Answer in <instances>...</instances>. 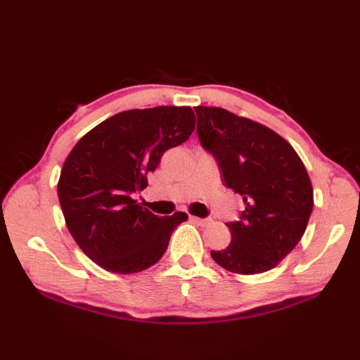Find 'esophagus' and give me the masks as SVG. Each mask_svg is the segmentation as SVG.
Listing matches in <instances>:
<instances>
[{
    "instance_id": "34e87169",
    "label": "esophagus",
    "mask_w": 360,
    "mask_h": 360,
    "mask_svg": "<svg viewBox=\"0 0 360 360\" xmlns=\"http://www.w3.org/2000/svg\"><path fill=\"white\" fill-rule=\"evenodd\" d=\"M190 219H192L193 223L202 226V227H204V226H209V224L212 223L210 218H196V217H190Z\"/></svg>"
}]
</instances>
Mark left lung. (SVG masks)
<instances>
[{
    "instance_id": "left-lung-1",
    "label": "left lung",
    "mask_w": 360,
    "mask_h": 360,
    "mask_svg": "<svg viewBox=\"0 0 360 360\" xmlns=\"http://www.w3.org/2000/svg\"><path fill=\"white\" fill-rule=\"evenodd\" d=\"M196 133L215 158L223 182L241 195L232 241L210 255L235 274L274 269L307 231L314 207L311 179L295 150L271 128L212 106H196Z\"/></svg>"
}]
</instances>
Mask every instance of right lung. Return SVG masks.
Wrapping results in <instances>:
<instances>
[{"instance_id": "obj_1", "label": "right lung", "mask_w": 360, "mask_h": 360, "mask_svg": "<svg viewBox=\"0 0 360 360\" xmlns=\"http://www.w3.org/2000/svg\"><path fill=\"white\" fill-rule=\"evenodd\" d=\"M190 106L122 111L75 143L58 181L68 231L103 269L136 274L158 263L187 213L158 217L133 200L167 150L195 129Z\"/></svg>"}]
</instances>
